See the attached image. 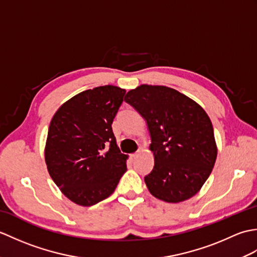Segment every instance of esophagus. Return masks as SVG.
Segmentation results:
<instances>
[{
	"mask_svg": "<svg viewBox=\"0 0 257 257\" xmlns=\"http://www.w3.org/2000/svg\"><path fill=\"white\" fill-rule=\"evenodd\" d=\"M139 154H140V151H137V152H136V154H133L132 155V159H136V158L139 156Z\"/></svg>",
	"mask_w": 257,
	"mask_h": 257,
	"instance_id": "obj_1",
	"label": "esophagus"
}]
</instances>
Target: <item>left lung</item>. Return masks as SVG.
I'll list each match as a JSON object with an SVG mask.
<instances>
[{
    "mask_svg": "<svg viewBox=\"0 0 257 257\" xmlns=\"http://www.w3.org/2000/svg\"><path fill=\"white\" fill-rule=\"evenodd\" d=\"M130 103L148 124L155 166L145 177L149 192L169 203L192 198L210 177L217 156L211 120L198 102L167 86L140 85Z\"/></svg>",
    "mask_w": 257,
    "mask_h": 257,
    "instance_id": "left-lung-1",
    "label": "left lung"
}]
</instances>
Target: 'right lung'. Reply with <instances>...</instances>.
I'll return each mask as SVG.
<instances>
[{"mask_svg":"<svg viewBox=\"0 0 257 257\" xmlns=\"http://www.w3.org/2000/svg\"><path fill=\"white\" fill-rule=\"evenodd\" d=\"M125 89L106 85L81 91L57 109L48 128L45 162L62 193L91 206L113 193L127 171L111 123Z\"/></svg>","mask_w":257,"mask_h":257,"instance_id":"add662e5","label":"right lung"}]
</instances>
